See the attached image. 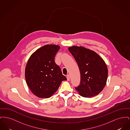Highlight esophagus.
I'll return each mask as SVG.
<instances>
[{
    "label": "esophagus",
    "instance_id": "esophagus-1",
    "mask_svg": "<svg viewBox=\"0 0 130 130\" xmlns=\"http://www.w3.org/2000/svg\"><path fill=\"white\" fill-rule=\"evenodd\" d=\"M67 80H70V75H69V74H68V75H67Z\"/></svg>",
    "mask_w": 130,
    "mask_h": 130
}]
</instances>
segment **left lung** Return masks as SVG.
Returning a JSON list of instances; mask_svg holds the SVG:
<instances>
[{
    "label": "left lung",
    "instance_id": "left-lung-1",
    "mask_svg": "<svg viewBox=\"0 0 130 130\" xmlns=\"http://www.w3.org/2000/svg\"><path fill=\"white\" fill-rule=\"evenodd\" d=\"M77 62L81 74L80 85L75 90L80 95L91 98L98 95L105 87L108 69L105 61L92 50L73 46L68 48Z\"/></svg>",
    "mask_w": 130,
    "mask_h": 130
}]
</instances>
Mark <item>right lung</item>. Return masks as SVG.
Segmentation results:
<instances>
[{
	"mask_svg": "<svg viewBox=\"0 0 130 130\" xmlns=\"http://www.w3.org/2000/svg\"><path fill=\"white\" fill-rule=\"evenodd\" d=\"M60 47L46 45L38 49L30 57L25 71V79L31 92L39 98H49L66 77L55 62Z\"/></svg>",
	"mask_w": 130,
	"mask_h": 130,
	"instance_id": "add662e5",
	"label": "right lung"
}]
</instances>
